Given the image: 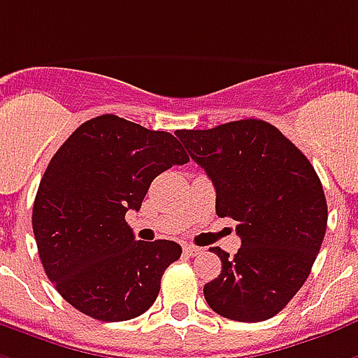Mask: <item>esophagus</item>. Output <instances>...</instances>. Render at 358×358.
<instances>
[{
    "mask_svg": "<svg viewBox=\"0 0 358 358\" xmlns=\"http://www.w3.org/2000/svg\"><path fill=\"white\" fill-rule=\"evenodd\" d=\"M184 252H186L187 256H197V254L203 252V248H199V246H193V245H186L184 246Z\"/></svg>",
    "mask_w": 358,
    "mask_h": 358,
    "instance_id": "esophagus-1",
    "label": "esophagus"
}]
</instances>
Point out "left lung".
<instances>
[{"label":"left lung","instance_id":"8db88e82","mask_svg":"<svg viewBox=\"0 0 358 358\" xmlns=\"http://www.w3.org/2000/svg\"><path fill=\"white\" fill-rule=\"evenodd\" d=\"M216 189V214L237 222L241 248L206 282V303L222 317L260 322L303 287L328 222L327 197L309 159L271 123L241 119L206 131H176Z\"/></svg>","mask_w":358,"mask_h":358}]
</instances>
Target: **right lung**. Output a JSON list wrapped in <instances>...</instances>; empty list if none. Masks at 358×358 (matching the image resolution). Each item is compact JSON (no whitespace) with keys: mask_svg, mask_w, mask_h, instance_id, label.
<instances>
[{"mask_svg":"<svg viewBox=\"0 0 358 358\" xmlns=\"http://www.w3.org/2000/svg\"><path fill=\"white\" fill-rule=\"evenodd\" d=\"M189 157L171 132L106 113L85 121L58 148L39 182L31 226L49 280L70 306L119 322L153 306L174 241L134 239L127 210H140L150 184Z\"/></svg>","mask_w":358,"mask_h":358,"instance_id":"obj_1","label":"right lung"}]
</instances>
